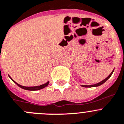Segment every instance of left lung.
I'll return each mask as SVG.
<instances>
[{
	"label": "left lung",
	"instance_id": "1",
	"mask_svg": "<svg viewBox=\"0 0 124 124\" xmlns=\"http://www.w3.org/2000/svg\"><path fill=\"white\" fill-rule=\"evenodd\" d=\"M113 72H114V70H113V71H112V72H111V73L108 76V77L106 78V79H104V80H102V81H101L100 82L98 83V84H94V85H82V87H98V86L101 85H102V84H104V83L105 82H106V80H107L109 78H110V77H111V75H112V73H113Z\"/></svg>",
	"mask_w": 124,
	"mask_h": 124
}]
</instances>
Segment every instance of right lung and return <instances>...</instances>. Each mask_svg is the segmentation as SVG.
I'll return each instance as SVG.
<instances>
[{
	"mask_svg": "<svg viewBox=\"0 0 124 124\" xmlns=\"http://www.w3.org/2000/svg\"><path fill=\"white\" fill-rule=\"evenodd\" d=\"M9 77H10V79H12V80H13V81L17 85L19 86L20 87H21V88H23V89H24V90H33V91L34 90H39L42 89V88L46 87V86L48 85V84H49V82H47L45 83V84H42V85H40V86H36V87H24V86L21 85L17 84V83L15 81H14V80H13V79H12V78H10V76H9Z\"/></svg>",
	"mask_w": 124,
	"mask_h": 124,
	"instance_id": "right-lung-1",
	"label": "right lung"
}]
</instances>
